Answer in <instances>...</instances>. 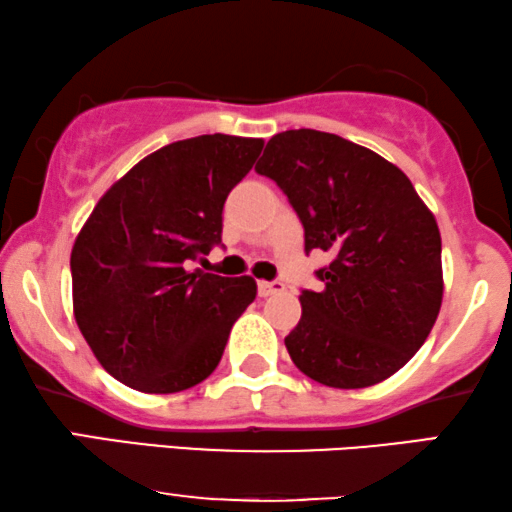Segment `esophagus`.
Wrapping results in <instances>:
<instances>
[{"instance_id":"obj_1","label":"esophagus","mask_w":512,"mask_h":512,"mask_svg":"<svg viewBox=\"0 0 512 512\" xmlns=\"http://www.w3.org/2000/svg\"><path fill=\"white\" fill-rule=\"evenodd\" d=\"M279 291H284L282 282H258V296L261 298H268L272 293H279Z\"/></svg>"}]
</instances>
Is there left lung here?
Returning a JSON list of instances; mask_svg holds the SVG:
<instances>
[{
    "label": "left lung",
    "mask_w": 512,
    "mask_h": 512,
    "mask_svg": "<svg viewBox=\"0 0 512 512\" xmlns=\"http://www.w3.org/2000/svg\"><path fill=\"white\" fill-rule=\"evenodd\" d=\"M256 172L277 181L305 228V251L331 263L321 291L284 345L300 373L333 389H363L408 363L436 324L443 263L436 216L412 181L375 151L319 130L268 142Z\"/></svg>",
    "instance_id": "8db88e82"
}]
</instances>
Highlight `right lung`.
Here are the masks:
<instances>
[{
	"mask_svg": "<svg viewBox=\"0 0 512 512\" xmlns=\"http://www.w3.org/2000/svg\"><path fill=\"white\" fill-rule=\"evenodd\" d=\"M263 139L200 135L167 144L97 202L72 249L79 331L118 382L177 394L219 366L230 328L254 303V277L186 270L221 242L228 193Z\"/></svg>",
	"mask_w": 512,
	"mask_h": 512,
	"instance_id": "1",
	"label": "right lung"
}]
</instances>
